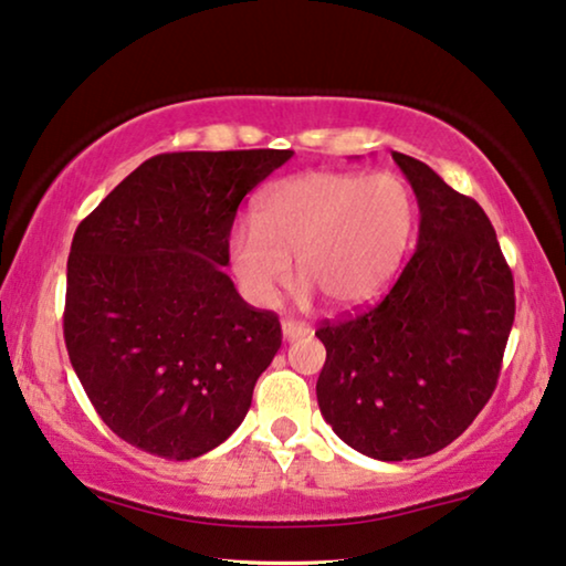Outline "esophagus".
Segmentation results:
<instances>
[{"label": "esophagus", "instance_id": "esophagus-1", "mask_svg": "<svg viewBox=\"0 0 566 566\" xmlns=\"http://www.w3.org/2000/svg\"><path fill=\"white\" fill-rule=\"evenodd\" d=\"M307 333V325L305 323H297V321H284L282 323V336L284 340H294V338H302Z\"/></svg>", "mask_w": 566, "mask_h": 566}]
</instances>
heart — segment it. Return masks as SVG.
<instances>
[{
  "mask_svg": "<svg viewBox=\"0 0 566 566\" xmlns=\"http://www.w3.org/2000/svg\"><path fill=\"white\" fill-rule=\"evenodd\" d=\"M418 207L395 174L307 171L264 189L253 226L228 235V264L253 305H272L294 259L300 297L315 292L336 310L379 300L400 272Z\"/></svg>",
  "mask_w": 566,
  "mask_h": 566,
  "instance_id": "heart-1",
  "label": "heart"
}]
</instances>
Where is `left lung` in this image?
Listing matches in <instances>:
<instances>
[{
  "mask_svg": "<svg viewBox=\"0 0 566 566\" xmlns=\"http://www.w3.org/2000/svg\"><path fill=\"white\" fill-rule=\"evenodd\" d=\"M392 158L420 207L416 253L385 300L315 333L325 423L379 461L428 457L472 426L515 317L513 274L482 207L418 158Z\"/></svg>",
  "mask_w": 566,
  "mask_h": 566,
  "instance_id": "obj_1",
  "label": "left lung"
}]
</instances>
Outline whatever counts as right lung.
Masks as SVG:
<instances>
[{
    "label": "right lung",
    "mask_w": 566,
    "mask_h": 566,
    "mask_svg": "<svg viewBox=\"0 0 566 566\" xmlns=\"http://www.w3.org/2000/svg\"><path fill=\"white\" fill-rule=\"evenodd\" d=\"M292 150H185L143 161L76 228L63 338L94 410L135 449L197 459L243 423L282 346L222 272L245 195Z\"/></svg>",
    "instance_id": "right-lung-1"
}]
</instances>
